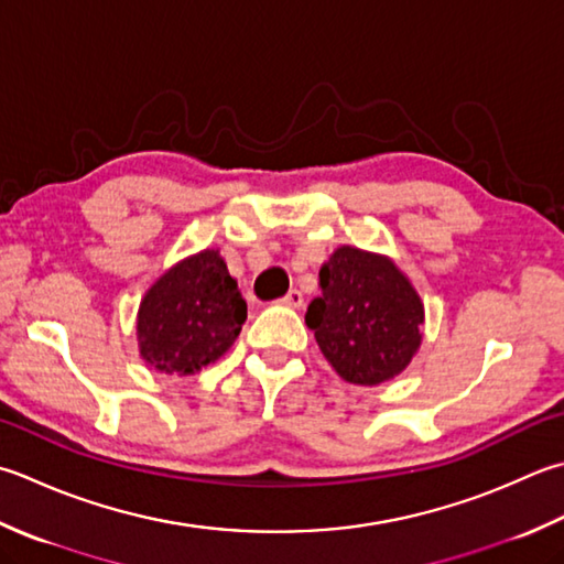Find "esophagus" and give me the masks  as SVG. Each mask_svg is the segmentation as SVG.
Wrapping results in <instances>:
<instances>
[{"label": "esophagus", "instance_id": "obj_1", "mask_svg": "<svg viewBox=\"0 0 564 564\" xmlns=\"http://www.w3.org/2000/svg\"><path fill=\"white\" fill-rule=\"evenodd\" d=\"M283 305H289V307H295V311H301L303 307V293L301 291H295V289H291L289 293L283 295V301H281Z\"/></svg>", "mask_w": 564, "mask_h": 564}]
</instances>
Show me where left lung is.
<instances>
[{"instance_id":"8db88e82","label":"left lung","mask_w":564,"mask_h":564,"mask_svg":"<svg viewBox=\"0 0 564 564\" xmlns=\"http://www.w3.org/2000/svg\"><path fill=\"white\" fill-rule=\"evenodd\" d=\"M305 323L325 359L357 386L389 381L411 364L423 335V301L389 257L339 247L319 269Z\"/></svg>"}]
</instances>
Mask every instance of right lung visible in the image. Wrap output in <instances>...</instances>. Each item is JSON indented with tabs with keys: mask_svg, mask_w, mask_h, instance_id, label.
<instances>
[{
	"mask_svg": "<svg viewBox=\"0 0 564 564\" xmlns=\"http://www.w3.org/2000/svg\"><path fill=\"white\" fill-rule=\"evenodd\" d=\"M247 301L217 249L193 253L143 295L137 337L143 361L161 373L191 377L235 345Z\"/></svg>",
	"mask_w": 564,
	"mask_h": 564,
	"instance_id": "obj_1",
	"label": "right lung"
}]
</instances>
